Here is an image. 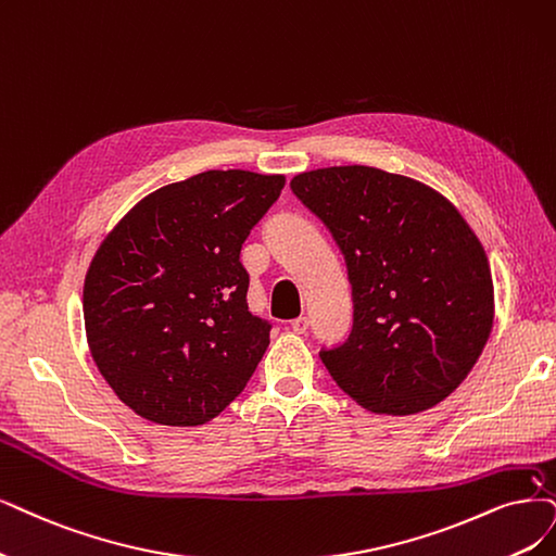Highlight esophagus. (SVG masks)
<instances>
[{"label":"esophagus","instance_id":"1","mask_svg":"<svg viewBox=\"0 0 556 556\" xmlns=\"http://www.w3.org/2000/svg\"><path fill=\"white\" fill-rule=\"evenodd\" d=\"M291 327H293V332H295V334H304L306 330H309V318H306V316H300V318L291 320Z\"/></svg>","mask_w":556,"mask_h":556}]
</instances>
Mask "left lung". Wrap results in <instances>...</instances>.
Segmentation results:
<instances>
[{
	"label": "left lung",
	"mask_w": 556,
	"mask_h": 556,
	"mask_svg": "<svg viewBox=\"0 0 556 556\" xmlns=\"http://www.w3.org/2000/svg\"><path fill=\"white\" fill-rule=\"evenodd\" d=\"M348 263L353 334L323 364L374 415L435 407L467 378L495 320V286L477 233L442 192L364 164L293 176Z\"/></svg>",
	"instance_id": "left-lung-1"
}]
</instances>
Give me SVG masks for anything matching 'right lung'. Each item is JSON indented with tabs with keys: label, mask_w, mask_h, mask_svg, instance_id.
Here are the masks:
<instances>
[{
	"label": "right lung",
	"mask_w": 556,
	"mask_h": 556,
	"mask_svg": "<svg viewBox=\"0 0 556 556\" xmlns=\"http://www.w3.org/2000/svg\"><path fill=\"white\" fill-rule=\"evenodd\" d=\"M286 176L203 172L137 201L96 250L85 330L100 376L160 426L215 419L252 378L270 325L247 306L242 242Z\"/></svg>",
	"instance_id": "right-lung-1"
}]
</instances>
